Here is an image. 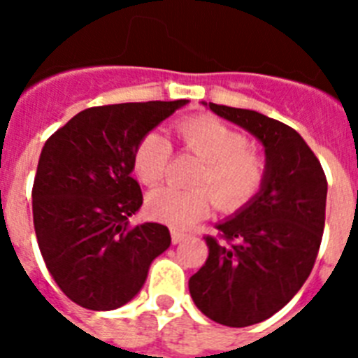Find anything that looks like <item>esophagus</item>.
I'll use <instances>...</instances> for the list:
<instances>
[{
    "label": "esophagus",
    "instance_id": "1",
    "mask_svg": "<svg viewBox=\"0 0 358 358\" xmlns=\"http://www.w3.org/2000/svg\"><path fill=\"white\" fill-rule=\"evenodd\" d=\"M185 238H186L185 233H181V231H177V229H172V242L173 243H181Z\"/></svg>",
    "mask_w": 358,
    "mask_h": 358
}]
</instances>
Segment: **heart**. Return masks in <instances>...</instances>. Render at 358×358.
<instances>
[{"instance_id":"b5f03b06","label":"heart","mask_w":358,"mask_h":358,"mask_svg":"<svg viewBox=\"0 0 358 358\" xmlns=\"http://www.w3.org/2000/svg\"><path fill=\"white\" fill-rule=\"evenodd\" d=\"M186 150L202 159L194 185L199 188H161L147 199L152 218L177 229H189L218 206L236 211L245 206L265 179V164L249 150L248 136L213 116H195L177 125ZM172 143L159 131H148L134 148L132 166L140 181L159 185L169 172Z\"/></svg>"}]
</instances>
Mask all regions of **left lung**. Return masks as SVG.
I'll return each instance as SVG.
<instances>
[{"instance_id": "1", "label": "left lung", "mask_w": 358, "mask_h": 358, "mask_svg": "<svg viewBox=\"0 0 358 358\" xmlns=\"http://www.w3.org/2000/svg\"><path fill=\"white\" fill-rule=\"evenodd\" d=\"M251 132L265 148L260 192L206 236V264L189 278L192 299L218 324L251 327L301 289L317 258L327 211V176L292 127L249 109L202 102Z\"/></svg>"}]
</instances>
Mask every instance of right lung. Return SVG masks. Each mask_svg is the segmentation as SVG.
I'll use <instances>...</instances> for the list:
<instances>
[{"mask_svg":"<svg viewBox=\"0 0 358 358\" xmlns=\"http://www.w3.org/2000/svg\"><path fill=\"white\" fill-rule=\"evenodd\" d=\"M186 103L90 107L44 143L31 189L34 227L50 274L77 305L98 312L123 306L170 248L163 224L129 226L143 204L132 156L141 136Z\"/></svg>","mask_w":358,"mask_h":358,"instance_id":"1","label":"right lung"}]
</instances>
